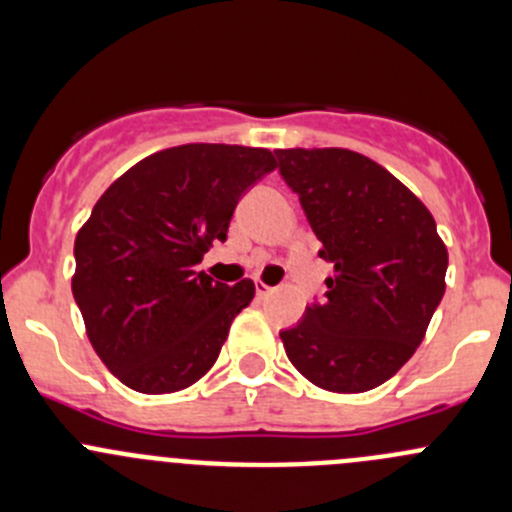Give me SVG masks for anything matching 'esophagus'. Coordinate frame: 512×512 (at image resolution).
I'll list each match as a JSON object with an SVG mask.
<instances>
[{
	"label": "esophagus",
	"instance_id": "1",
	"mask_svg": "<svg viewBox=\"0 0 512 512\" xmlns=\"http://www.w3.org/2000/svg\"><path fill=\"white\" fill-rule=\"evenodd\" d=\"M255 292H257V297H260V299H267V297H270L272 292H275V287L265 285V282H257V285H255Z\"/></svg>",
	"mask_w": 512,
	"mask_h": 512
}]
</instances>
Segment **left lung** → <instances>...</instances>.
<instances>
[{
	"label": "left lung",
	"instance_id": "8db88e82",
	"mask_svg": "<svg viewBox=\"0 0 512 512\" xmlns=\"http://www.w3.org/2000/svg\"><path fill=\"white\" fill-rule=\"evenodd\" d=\"M287 188L334 267L280 337L294 369L337 394L376 389L416 352L446 292L448 252L426 205L347 148L275 151Z\"/></svg>",
	"mask_w": 512,
	"mask_h": 512
}]
</instances>
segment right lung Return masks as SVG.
<instances>
[{
  "label": "right lung",
  "mask_w": 512,
  "mask_h": 512,
  "mask_svg": "<svg viewBox=\"0 0 512 512\" xmlns=\"http://www.w3.org/2000/svg\"><path fill=\"white\" fill-rule=\"evenodd\" d=\"M272 168L265 148L188 143L136 163L94 205L71 289L96 354L128 389L173 394L215 364L255 285L215 282L195 265Z\"/></svg>",
  "instance_id": "obj_1"
}]
</instances>
